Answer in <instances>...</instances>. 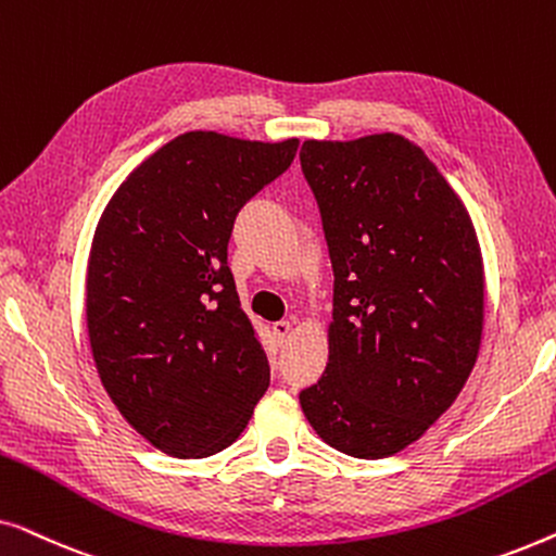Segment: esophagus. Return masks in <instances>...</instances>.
I'll return each mask as SVG.
<instances>
[{
  "mask_svg": "<svg viewBox=\"0 0 556 556\" xmlns=\"http://www.w3.org/2000/svg\"><path fill=\"white\" fill-rule=\"evenodd\" d=\"M293 324L291 321H276L273 324V337L278 339V344H283V341L288 339V333H291Z\"/></svg>",
  "mask_w": 556,
  "mask_h": 556,
  "instance_id": "1",
  "label": "esophagus"
}]
</instances>
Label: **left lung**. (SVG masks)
<instances>
[{
  "label": "left lung",
  "mask_w": 556,
  "mask_h": 556,
  "mask_svg": "<svg viewBox=\"0 0 556 556\" xmlns=\"http://www.w3.org/2000/svg\"><path fill=\"white\" fill-rule=\"evenodd\" d=\"M333 268L329 364L299 394L316 435L400 453L453 405L483 333V257L455 189L400 134L303 141Z\"/></svg>",
  "instance_id": "1"
}]
</instances>
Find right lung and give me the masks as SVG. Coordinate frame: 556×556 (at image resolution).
<instances>
[{"mask_svg": "<svg viewBox=\"0 0 556 556\" xmlns=\"http://www.w3.org/2000/svg\"><path fill=\"white\" fill-rule=\"evenodd\" d=\"M295 149L187 131L143 159L98 219L86 278L98 377L124 420L174 458L232 445L270 384L227 242Z\"/></svg>", "mask_w": 556, "mask_h": 556, "instance_id": "obj_1", "label": "right lung"}]
</instances>
